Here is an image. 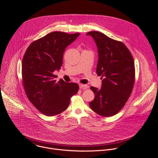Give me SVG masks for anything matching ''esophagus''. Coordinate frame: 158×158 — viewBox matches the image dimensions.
Segmentation results:
<instances>
[{
  "instance_id": "esophagus-1",
  "label": "esophagus",
  "mask_w": 158,
  "mask_h": 158,
  "mask_svg": "<svg viewBox=\"0 0 158 158\" xmlns=\"http://www.w3.org/2000/svg\"><path fill=\"white\" fill-rule=\"evenodd\" d=\"M79 87L80 89H87L89 87V85H85V84H79Z\"/></svg>"
}]
</instances>
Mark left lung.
Wrapping results in <instances>:
<instances>
[{
	"mask_svg": "<svg viewBox=\"0 0 158 158\" xmlns=\"http://www.w3.org/2000/svg\"><path fill=\"white\" fill-rule=\"evenodd\" d=\"M87 35H91L97 45L96 73L102 79L101 89L91 87L95 96L89 105L100 116H112L121 110L132 91L135 81L133 57L121 41L98 31L89 32Z\"/></svg>",
	"mask_w": 158,
	"mask_h": 158,
	"instance_id": "1",
	"label": "left lung"
}]
</instances>
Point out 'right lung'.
<instances>
[{
  "label": "right lung",
  "instance_id": "right-lung-1",
  "mask_svg": "<svg viewBox=\"0 0 158 158\" xmlns=\"http://www.w3.org/2000/svg\"><path fill=\"white\" fill-rule=\"evenodd\" d=\"M80 35L52 32L32 42L22 59V77L29 101L43 114L53 116L68 107L79 85L56 81V70L62 65L65 48Z\"/></svg>",
  "mask_w": 158,
  "mask_h": 158
}]
</instances>
